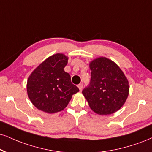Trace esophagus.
<instances>
[{"label": "esophagus", "mask_w": 152, "mask_h": 152, "mask_svg": "<svg viewBox=\"0 0 152 152\" xmlns=\"http://www.w3.org/2000/svg\"><path fill=\"white\" fill-rule=\"evenodd\" d=\"M77 87H78V88H79L80 90L81 91L82 89V87H83V85H82V84H79V85H77Z\"/></svg>", "instance_id": "esophagus-1"}]
</instances>
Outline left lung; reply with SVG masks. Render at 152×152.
Listing matches in <instances>:
<instances>
[{
	"instance_id": "1",
	"label": "left lung",
	"mask_w": 152,
	"mask_h": 152,
	"mask_svg": "<svg viewBox=\"0 0 152 152\" xmlns=\"http://www.w3.org/2000/svg\"><path fill=\"white\" fill-rule=\"evenodd\" d=\"M91 80L82 90L91 109L99 115H109L118 110L128 98L129 82L121 69L105 57L89 63Z\"/></svg>"
}]
</instances>
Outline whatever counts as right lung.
<instances>
[{
  "mask_svg": "<svg viewBox=\"0 0 152 152\" xmlns=\"http://www.w3.org/2000/svg\"><path fill=\"white\" fill-rule=\"evenodd\" d=\"M68 58L56 53L41 63L29 77L27 94L35 107L48 113L61 111L79 89L65 72Z\"/></svg>",
  "mask_w": 152,
  "mask_h": 152,
  "instance_id": "obj_1",
  "label": "right lung"
}]
</instances>
